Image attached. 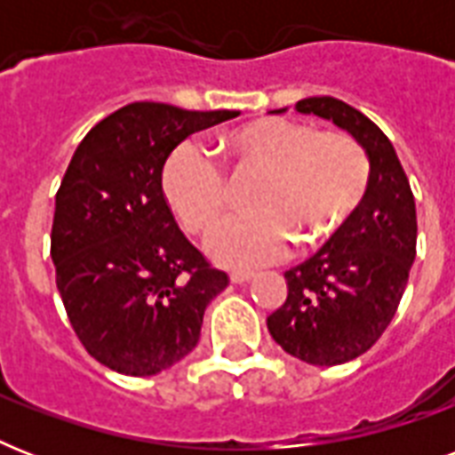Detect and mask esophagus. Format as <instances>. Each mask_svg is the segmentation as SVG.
Masks as SVG:
<instances>
[{
  "label": "esophagus",
  "mask_w": 455,
  "mask_h": 455,
  "mask_svg": "<svg viewBox=\"0 0 455 455\" xmlns=\"http://www.w3.org/2000/svg\"><path fill=\"white\" fill-rule=\"evenodd\" d=\"M252 278H255V274H250V271H235V274H231V283L245 285L250 283Z\"/></svg>",
  "instance_id": "obj_1"
}]
</instances>
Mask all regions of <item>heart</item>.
Returning a JSON list of instances; mask_svg holds the SVG:
<instances>
[{
    "label": "heart",
    "mask_w": 455,
    "mask_h": 455,
    "mask_svg": "<svg viewBox=\"0 0 455 455\" xmlns=\"http://www.w3.org/2000/svg\"><path fill=\"white\" fill-rule=\"evenodd\" d=\"M234 174L262 172L248 196L250 212L231 214L207 235L205 250L228 269H255L338 234L366 198L371 163L352 137L283 117H259L221 137ZM163 191L191 234H205L228 203V184L212 157L181 144L163 167Z\"/></svg>",
    "instance_id": "b5f03b06"
}]
</instances>
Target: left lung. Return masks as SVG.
Returning <instances> with one entry per match:
<instances>
[{"instance_id": "8db88e82", "label": "left lung", "mask_w": 455, "mask_h": 455, "mask_svg": "<svg viewBox=\"0 0 455 455\" xmlns=\"http://www.w3.org/2000/svg\"><path fill=\"white\" fill-rule=\"evenodd\" d=\"M295 110L352 134L371 163L359 210L316 255L285 271L288 298L267 318L291 356L339 366L368 352L395 318L416 259V200L392 141L363 113L332 96L302 99Z\"/></svg>"}]
</instances>
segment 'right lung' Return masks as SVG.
Here are the masks:
<instances>
[{
    "label": "right lung",
    "mask_w": 455,
    "mask_h": 455,
    "mask_svg": "<svg viewBox=\"0 0 455 455\" xmlns=\"http://www.w3.org/2000/svg\"><path fill=\"white\" fill-rule=\"evenodd\" d=\"M235 116L130 103L92 127L68 164L52 227L56 288L84 349L110 371L144 378L174 366L228 285L179 231L163 167L193 132Z\"/></svg>",
    "instance_id": "right-lung-1"
}]
</instances>
